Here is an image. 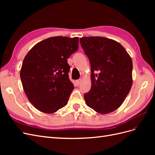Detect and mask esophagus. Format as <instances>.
Returning a JSON list of instances; mask_svg holds the SVG:
<instances>
[{
  "label": "esophagus",
  "instance_id": "obj_1",
  "mask_svg": "<svg viewBox=\"0 0 155 155\" xmlns=\"http://www.w3.org/2000/svg\"><path fill=\"white\" fill-rule=\"evenodd\" d=\"M81 79H79V80H77L76 82V84H77V85H80V83H81Z\"/></svg>",
  "mask_w": 155,
  "mask_h": 155
}]
</instances>
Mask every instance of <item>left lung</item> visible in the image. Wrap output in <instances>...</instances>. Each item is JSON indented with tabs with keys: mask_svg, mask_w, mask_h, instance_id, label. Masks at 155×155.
<instances>
[{
	"mask_svg": "<svg viewBox=\"0 0 155 155\" xmlns=\"http://www.w3.org/2000/svg\"><path fill=\"white\" fill-rule=\"evenodd\" d=\"M79 40L91 68V88L84 95L86 104L97 113H110L123 104L132 87V59L113 39L84 37Z\"/></svg>",
	"mask_w": 155,
	"mask_h": 155,
	"instance_id": "1",
	"label": "left lung"
}]
</instances>
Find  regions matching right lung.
<instances>
[{
	"instance_id": "add662e5",
	"label": "right lung",
	"mask_w": 155,
	"mask_h": 155,
	"mask_svg": "<svg viewBox=\"0 0 155 155\" xmlns=\"http://www.w3.org/2000/svg\"><path fill=\"white\" fill-rule=\"evenodd\" d=\"M78 37H52L33 46L23 60L20 77L34 107L47 114L67 104L74 85L68 77L67 59L78 49Z\"/></svg>"
}]
</instances>
